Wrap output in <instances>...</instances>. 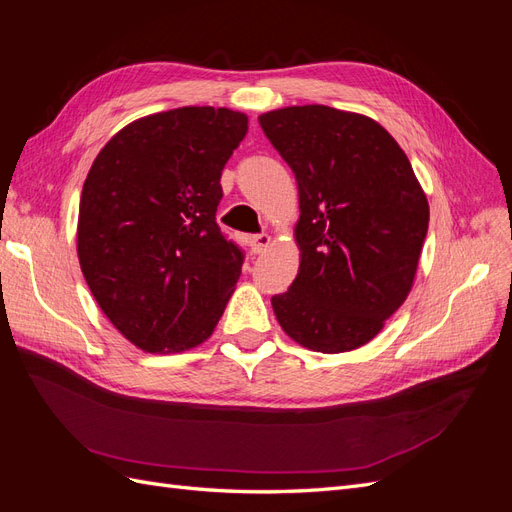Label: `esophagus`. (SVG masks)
Here are the masks:
<instances>
[{
  "instance_id": "esophagus-1",
  "label": "esophagus",
  "mask_w": 512,
  "mask_h": 512,
  "mask_svg": "<svg viewBox=\"0 0 512 512\" xmlns=\"http://www.w3.org/2000/svg\"><path fill=\"white\" fill-rule=\"evenodd\" d=\"M250 247H252V252L254 254H262L267 250V247L271 245V237L267 235V232H262V235H254V237H250Z\"/></svg>"
}]
</instances>
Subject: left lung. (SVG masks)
Wrapping results in <instances>:
<instances>
[{
	"label": "left lung",
	"mask_w": 512,
	"mask_h": 512,
	"mask_svg": "<svg viewBox=\"0 0 512 512\" xmlns=\"http://www.w3.org/2000/svg\"><path fill=\"white\" fill-rule=\"evenodd\" d=\"M299 185V273L271 299L303 348L350 352L371 342L412 290L429 203L408 156L371 117L324 104L258 117Z\"/></svg>",
	"instance_id": "8db88e82"
}]
</instances>
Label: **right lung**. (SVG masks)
Wrapping results in <instances>:
<instances>
[{"instance_id":"right-lung-1","label":"right lung","mask_w":512,"mask_h":512,"mask_svg":"<svg viewBox=\"0 0 512 512\" xmlns=\"http://www.w3.org/2000/svg\"><path fill=\"white\" fill-rule=\"evenodd\" d=\"M245 134V113L181 106L128 123L91 164L76 252L100 309L136 348H196L222 318L243 252L215 211Z\"/></svg>"}]
</instances>
